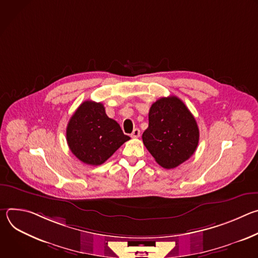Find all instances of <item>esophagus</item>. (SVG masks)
Instances as JSON below:
<instances>
[{"label": "esophagus", "instance_id": "esophagus-1", "mask_svg": "<svg viewBox=\"0 0 258 258\" xmlns=\"http://www.w3.org/2000/svg\"><path fill=\"white\" fill-rule=\"evenodd\" d=\"M140 135H141V131H140L139 128H135V130L133 131V133L131 134V137H132V138H139Z\"/></svg>", "mask_w": 258, "mask_h": 258}]
</instances>
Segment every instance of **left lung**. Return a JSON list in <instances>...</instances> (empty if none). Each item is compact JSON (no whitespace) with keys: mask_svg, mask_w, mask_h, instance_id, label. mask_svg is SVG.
<instances>
[{"mask_svg":"<svg viewBox=\"0 0 258 258\" xmlns=\"http://www.w3.org/2000/svg\"><path fill=\"white\" fill-rule=\"evenodd\" d=\"M156 162L167 169L188 160L199 143V128L193 114L175 96L163 97L149 110V126L142 136Z\"/></svg>","mask_w":258,"mask_h":258,"instance_id":"8db88e82","label":"left lung"}]
</instances>
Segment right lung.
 <instances>
[{
    "label": "right lung",
    "mask_w": 258,
    "mask_h": 258,
    "mask_svg": "<svg viewBox=\"0 0 258 258\" xmlns=\"http://www.w3.org/2000/svg\"><path fill=\"white\" fill-rule=\"evenodd\" d=\"M130 139L114 119L107 116L103 104L94 101L82 103L66 128L69 149L90 165L104 163Z\"/></svg>",
    "instance_id": "1"
}]
</instances>
